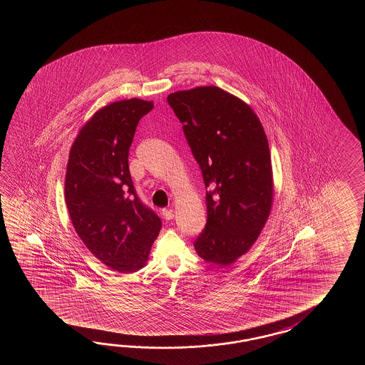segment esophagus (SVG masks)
Listing matches in <instances>:
<instances>
[{
	"mask_svg": "<svg viewBox=\"0 0 365 365\" xmlns=\"http://www.w3.org/2000/svg\"><path fill=\"white\" fill-rule=\"evenodd\" d=\"M163 217L165 220H171L175 217V214H173V211L171 209H164Z\"/></svg>",
	"mask_w": 365,
	"mask_h": 365,
	"instance_id": "obj_1",
	"label": "esophagus"
}]
</instances>
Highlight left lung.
<instances>
[{
    "label": "left lung",
    "mask_w": 365,
    "mask_h": 365,
    "mask_svg": "<svg viewBox=\"0 0 365 365\" xmlns=\"http://www.w3.org/2000/svg\"><path fill=\"white\" fill-rule=\"evenodd\" d=\"M206 190L207 223L194 242L210 264L230 266L248 253L264 228L274 200L272 156L250 106L217 86L168 95Z\"/></svg>",
    "instance_id": "8db88e82"
}]
</instances>
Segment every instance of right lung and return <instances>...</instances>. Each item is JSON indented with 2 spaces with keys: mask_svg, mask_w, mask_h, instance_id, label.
I'll return each mask as SVG.
<instances>
[{
  "mask_svg": "<svg viewBox=\"0 0 365 365\" xmlns=\"http://www.w3.org/2000/svg\"><path fill=\"white\" fill-rule=\"evenodd\" d=\"M153 108V101L137 98L104 106L70 148L65 202L71 225L93 257L115 272L145 267L162 228L138 200L128 164L138 121Z\"/></svg>",
  "mask_w": 365,
  "mask_h": 365,
  "instance_id": "add662e5",
  "label": "right lung"
}]
</instances>
